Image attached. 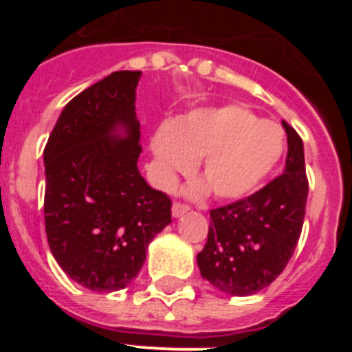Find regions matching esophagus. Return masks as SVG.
Listing matches in <instances>:
<instances>
[{
	"instance_id": "34e87169",
	"label": "esophagus",
	"mask_w": 352,
	"mask_h": 352,
	"mask_svg": "<svg viewBox=\"0 0 352 352\" xmlns=\"http://www.w3.org/2000/svg\"><path fill=\"white\" fill-rule=\"evenodd\" d=\"M188 210H190V208L186 206V204L179 203V201H174V204H173V217H174V219H178V217L185 214Z\"/></svg>"
}]
</instances>
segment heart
<instances>
[{"mask_svg":"<svg viewBox=\"0 0 352 352\" xmlns=\"http://www.w3.org/2000/svg\"><path fill=\"white\" fill-rule=\"evenodd\" d=\"M155 173L162 186L179 174H201L213 195L238 199L247 195L275 167L284 151V135L270 121H259L239 105L197 109L174 123H164L151 139Z\"/></svg>","mask_w":352,"mask_h":352,"instance_id":"b5f03b06","label":"heart"}]
</instances>
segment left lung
<instances>
[{
    "instance_id": "obj_1",
    "label": "left lung",
    "mask_w": 352,
    "mask_h": 352,
    "mask_svg": "<svg viewBox=\"0 0 352 352\" xmlns=\"http://www.w3.org/2000/svg\"><path fill=\"white\" fill-rule=\"evenodd\" d=\"M287 158L280 176L263 188L210 211V231L197 254L201 275L231 296L268 287L294 254L305 220L309 178L303 141L287 123Z\"/></svg>"
}]
</instances>
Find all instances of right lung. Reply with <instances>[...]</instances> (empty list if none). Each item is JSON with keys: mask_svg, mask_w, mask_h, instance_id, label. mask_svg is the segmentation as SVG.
I'll return each mask as SVG.
<instances>
[{"mask_svg": "<svg viewBox=\"0 0 352 352\" xmlns=\"http://www.w3.org/2000/svg\"><path fill=\"white\" fill-rule=\"evenodd\" d=\"M139 79L141 72H114L74 96L43 149L49 248L72 280L89 291L129 285L149 241L173 222L170 197L138 169ZM118 126L129 138L112 135Z\"/></svg>", "mask_w": 352, "mask_h": 352, "instance_id": "add662e5", "label": "right lung"}]
</instances>
